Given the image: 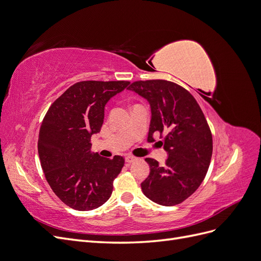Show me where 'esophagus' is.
Returning a JSON list of instances; mask_svg holds the SVG:
<instances>
[{
    "instance_id": "obj_1",
    "label": "esophagus",
    "mask_w": 261,
    "mask_h": 261,
    "mask_svg": "<svg viewBox=\"0 0 261 261\" xmlns=\"http://www.w3.org/2000/svg\"><path fill=\"white\" fill-rule=\"evenodd\" d=\"M138 159V158H136V156H134V155H130V154H127L125 156V161L127 162V163H132V162H134V161H136Z\"/></svg>"
}]
</instances>
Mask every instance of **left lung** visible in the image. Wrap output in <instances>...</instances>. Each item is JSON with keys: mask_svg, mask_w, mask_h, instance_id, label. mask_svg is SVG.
<instances>
[{"mask_svg": "<svg viewBox=\"0 0 261 261\" xmlns=\"http://www.w3.org/2000/svg\"><path fill=\"white\" fill-rule=\"evenodd\" d=\"M128 89L145 98L151 109L148 141L159 133L168 159L164 165L146 158L150 167L141 183L146 197L162 206H175L200 186L212 155V135L196 99L183 87L168 81H139Z\"/></svg>", "mask_w": 261, "mask_h": 261, "instance_id": "obj_1", "label": "left lung"}]
</instances>
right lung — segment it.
Here are the masks:
<instances>
[{
  "instance_id": "add662e5",
  "label": "right lung",
  "mask_w": 261,
  "mask_h": 261,
  "mask_svg": "<svg viewBox=\"0 0 261 261\" xmlns=\"http://www.w3.org/2000/svg\"><path fill=\"white\" fill-rule=\"evenodd\" d=\"M129 82L76 83L55 100L41 123L38 152L54 194L66 206L88 211L111 197L124 158L91 152L90 139L103 124L105 107Z\"/></svg>"
}]
</instances>
